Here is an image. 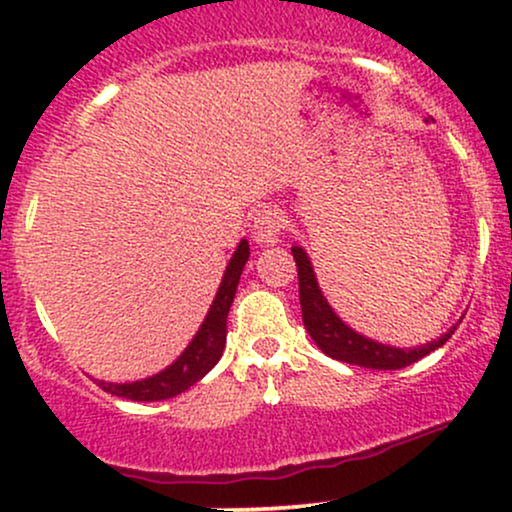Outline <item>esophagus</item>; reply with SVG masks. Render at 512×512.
I'll use <instances>...</instances> for the list:
<instances>
[{"mask_svg":"<svg viewBox=\"0 0 512 512\" xmlns=\"http://www.w3.org/2000/svg\"><path fill=\"white\" fill-rule=\"evenodd\" d=\"M284 228V216L276 207H264L252 223V240L257 245H274Z\"/></svg>","mask_w":512,"mask_h":512,"instance_id":"obj_1","label":"esophagus"}]
</instances>
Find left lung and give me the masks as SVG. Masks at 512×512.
<instances>
[{"label": "left lung", "instance_id": "1", "mask_svg": "<svg viewBox=\"0 0 512 512\" xmlns=\"http://www.w3.org/2000/svg\"><path fill=\"white\" fill-rule=\"evenodd\" d=\"M291 252L298 267V293H301L305 330H308L313 342L320 346L327 356L337 358V361L373 370H399L409 366V363H416L419 358L428 356L431 351H436L438 346L448 342L452 332H455V327H452V330L445 332L443 337H438V342L414 346V349H397V346L373 342V339L354 332L349 325H344V322L339 320V315L334 313L332 305L327 303L320 286H317L313 264H310L305 250L293 245Z\"/></svg>", "mask_w": 512, "mask_h": 512}]
</instances>
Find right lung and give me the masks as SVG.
<instances>
[{"mask_svg": "<svg viewBox=\"0 0 512 512\" xmlns=\"http://www.w3.org/2000/svg\"><path fill=\"white\" fill-rule=\"evenodd\" d=\"M250 257L248 240H240L238 250L233 252L231 262H228L226 274H223L219 291H216L214 303H211L207 317H204L202 327L195 334L190 346L178 356V361L170 363L166 370L151 375V378L137 380V383H103L96 380L105 392L115 397L132 399V402H158V399H168L180 395V392L190 390L192 385L199 383L211 368L219 363L226 346V317L231 310L233 296H236L240 274H243L245 262Z\"/></svg>", "mask_w": 512, "mask_h": 512, "instance_id": "1", "label": "right lung"}]
</instances>
